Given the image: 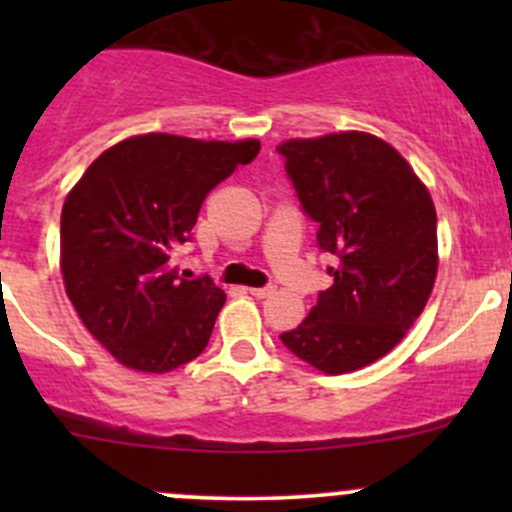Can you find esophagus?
Segmentation results:
<instances>
[{
	"mask_svg": "<svg viewBox=\"0 0 512 512\" xmlns=\"http://www.w3.org/2000/svg\"><path fill=\"white\" fill-rule=\"evenodd\" d=\"M275 289L277 287H252L250 289V294L252 297H257V299H265V297H272V294H275Z\"/></svg>",
	"mask_w": 512,
	"mask_h": 512,
	"instance_id": "34e87169",
	"label": "esophagus"
}]
</instances>
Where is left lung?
I'll use <instances>...</instances> for the list:
<instances>
[{"mask_svg":"<svg viewBox=\"0 0 512 512\" xmlns=\"http://www.w3.org/2000/svg\"><path fill=\"white\" fill-rule=\"evenodd\" d=\"M285 156L299 203L337 255L334 285L282 344L329 376L374 364L406 337L438 272L436 208L394 146L364 131L289 138Z\"/></svg>","mask_w":512,"mask_h":512,"instance_id":"left-lung-1","label":"left lung"}]
</instances>
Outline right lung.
<instances>
[{"label": "right lung", "mask_w": 512, "mask_h": 512, "mask_svg": "<svg viewBox=\"0 0 512 512\" xmlns=\"http://www.w3.org/2000/svg\"><path fill=\"white\" fill-rule=\"evenodd\" d=\"M257 138L200 141L143 133L106 148L61 208V275L91 337L118 364L165 374L208 347L225 292L185 280L170 255L188 242L200 205Z\"/></svg>", "instance_id": "right-lung-1"}]
</instances>
